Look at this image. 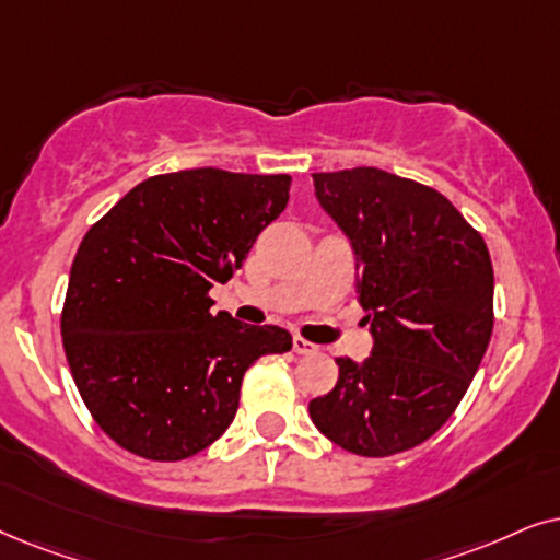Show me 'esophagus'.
Wrapping results in <instances>:
<instances>
[{
  "label": "esophagus",
  "mask_w": 560,
  "mask_h": 560,
  "mask_svg": "<svg viewBox=\"0 0 560 560\" xmlns=\"http://www.w3.org/2000/svg\"><path fill=\"white\" fill-rule=\"evenodd\" d=\"M292 348H294V353H300V355H312V353H317V346H315V342H310V340H304V338H294Z\"/></svg>",
  "instance_id": "esophagus-1"
}]
</instances>
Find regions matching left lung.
Segmentation results:
<instances>
[{"label": "left lung", "instance_id": "8db88e82", "mask_svg": "<svg viewBox=\"0 0 560 560\" xmlns=\"http://www.w3.org/2000/svg\"><path fill=\"white\" fill-rule=\"evenodd\" d=\"M312 176L353 245L374 350L363 363L338 358V384L310 401V417L342 451L394 456L448 422L487 353V243L441 191L412 178L374 166Z\"/></svg>", "mask_w": 560, "mask_h": 560}]
</instances>
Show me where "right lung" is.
<instances>
[{
	"label": "right lung",
	"instance_id": "right-lung-1",
	"mask_svg": "<svg viewBox=\"0 0 560 560\" xmlns=\"http://www.w3.org/2000/svg\"><path fill=\"white\" fill-rule=\"evenodd\" d=\"M289 186V174H159L89 228L61 335L81 399L119 448L148 460L205 451L233 422L245 371L292 348L284 327L210 312V289L284 212Z\"/></svg>",
	"mask_w": 560,
	"mask_h": 560
}]
</instances>
